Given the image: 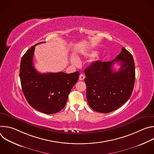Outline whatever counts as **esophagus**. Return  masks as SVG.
I'll list each match as a JSON object with an SVG mask.
<instances>
[{"instance_id":"1","label":"esophagus","mask_w":154,"mask_h":154,"mask_svg":"<svg viewBox=\"0 0 154 154\" xmlns=\"http://www.w3.org/2000/svg\"><path fill=\"white\" fill-rule=\"evenodd\" d=\"M85 77V75L83 74H81L80 75V76H79V80H84Z\"/></svg>"}]
</instances>
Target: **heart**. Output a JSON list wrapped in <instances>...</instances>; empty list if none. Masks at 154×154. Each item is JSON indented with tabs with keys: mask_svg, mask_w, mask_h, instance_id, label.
Segmentation results:
<instances>
[{
	"mask_svg": "<svg viewBox=\"0 0 154 154\" xmlns=\"http://www.w3.org/2000/svg\"><path fill=\"white\" fill-rule=\"evenodd\" d=\"M71 61H72V63L73 64H76L78 63V60H77V59L75 58H72Z\"/></svg>",
	"mask_w": 154,
	"mask_h": 154,
	"instance_id": "b5f03b06",
	"label": "heart"
}]
</instances>
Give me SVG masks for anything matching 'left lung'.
Listing matches in <instances>:
<instances>
[{"label": "left lung", "instance_id": "1", "mask_svg": "<svg viewBox=\"0 0 154 154\" xmlns=\"http://www.w3.org/2000/svg\"><path fill=\"white\" fill-rule=\"evenodd\" d=\"M116 61L120 69L112 70ZM86 98L90 107L102 113L112 112L124 104L132 93L135 80L134 58L125 48L112 61L93 62L85 69Z\"/></svg>", "mask_w": 154, "mask_h": 154}]
</instances>
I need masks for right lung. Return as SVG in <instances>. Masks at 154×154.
Masks as SVG:
<instances>
[{"label": "right lung", "mask_w": 154, "mask_h": 154, "mask_svg": "<svg viewBox=\"0 0 154 154\" xmlns=\"http://www.w3.org/2000/svg\"><path fill=\"white\" fill-rule=\"evenodd\" d=\"M37 45L31 47L22 57L19 72L22 90L31 106L43 113L54 114L64 107L69 94L78 81L79 72H38L33 63Z\"/></svg>", "instance_id": "obj_1"}]
</instances>
